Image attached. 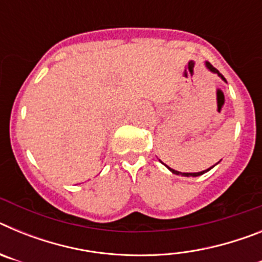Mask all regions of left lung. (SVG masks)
<instances>
[{"label": "left lung", "mask_w": 262, "mask_h": 262, "mask_svg": "<svg viewBox=\"0 0 262 262\" xmlns=\"http://www.w3.org/2000/svg\"><path fill=\"white\" fill-rule=\"evenodd\" d=\"M206 67H207V69H209V71H211L212 73H216V75L219 76V77H221L222 80H223V81H226V78L223 77V75H222L221 72L217 71L216 68H214V67H212L211 64H210L209 61H206ZM163 164H164V163H163ZM164 165H165V164H164ZM165 166H166V168L169 169V170H170V172L173 173V174H177V176H185V177H198V176H202L203 173L209 172L210 169H212V168H214L215 165H212L211 168H209V169H206V170H202V172H196V173H181V172H178V170H174V169H170V168H169L168 165H165Z\"/></svg>", "instance_id": "1"}]
</instances>
